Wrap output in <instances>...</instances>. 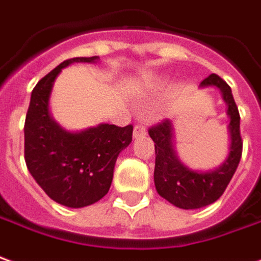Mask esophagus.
<instances>
[{"label":"esophagus","mask_w":261,"mask_h":261,"mask_svg":"<svg viewBox=\"0 0 261 261\" xmlns=\"http://www.w3.org/2000/svg\"><path fill=\"white\" fill-rule=\"evenodd\" d=\"M147 134V127L141 123H138V124L134 125V137H141V136H145Z\"/></svg>","instance_id":"obj_1"}]
</instances>
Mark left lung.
Wrapping results in <instances>:
<instances>
[{"label":"left lung","instance_id":"obj_1","mask_svg":"<svg viewBox=\"0 0 261 261\" xmlns=\"http://www.w3.org/2000/svg\"><path fill=\"white\" fill-rule=\"evenodd\" d=\"M216 86L220 89L227 105V116L230 117V148L229 156L219 168L209 172H198L182 165L176 158L172 145V123L162 120L148 128L149 137L155 143V169L154 182L156 192L164 199L181 209H199L219 199L236 172L243 141L240 136V114L233 99L230 86L218 74H209L200 82V87Z\"/></svg>","mask_w":261,"mask_h":261}]
</instances>
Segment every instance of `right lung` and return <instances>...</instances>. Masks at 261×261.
Returning a JSON list of instances; mask_svg holds the SVG:
<instances>
[{"instance_id": "obj_1", "label": "right lung", "mask_w": 261, "mask_h": 261, "mask_svg": "<svg viewBox=\"0 0 261 261\" xmlns=\"http://www.w3.org/2000/svg\"><path fill=\"white\" fill-rule=\"evenodd\" d=\"M94 61L97 56L72 58L42 77L32 90L23 125L29 172L50 199L67 207L89 206L109 192L118 154L133 140L131 124H100L67 133L49 116V96L62 69Z\"/></svg>"}]
</instances>
